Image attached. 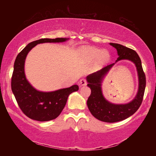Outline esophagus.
<instances>
[{
    "label": "esophagus",
    "mask_w": 156,
    "mask_h": 156,
    "mask_svg": "<svg viewBox=\"0 0 156 156\" xmlns=\"http://www.w3.org/2000/svg\"><path fill=\"white\" fill-rule=\"evenodd\" d=\"M80 84H81L82 86H84V85H86L87 84V80L86 79H81L80 80Z\"/></svg>",
    "instance_id": "obj_1"
}]
</instances>
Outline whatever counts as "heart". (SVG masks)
<instances>
[{"mask_svg":"<svg viewBox=\"0 0 156 156\" xmlns=\"http://www.w3.org/2000/svg\"><path fill=\"white\" fill-rule=\"evenodd\" d=\"M78 54L83 58L88 61H92L100 58L101 61H106L109 58V55L107 51L102 49L90 47H82L78 49Z\"/></svg>","mask_w":156,"mask_h":156,"instance_id":"heart-1","label":"heart"}]
</instances>
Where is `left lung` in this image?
Masks as SVG:
<instances>
[{
    "label": "left lung",
    "instance_id": "left-lung-1",
    "mask_svg": "<svg viewBox=\"0 0 156 156\" xmlns=\"http://www.w3.org/2000/svg\"><path fill=\"white\" fill-rule=\"evenodd\" d=\"M110 44L117 49L119 56L115 62L120 60L126 59L135 63L139 78L138 94L131 102L125 105L112 104L105 100L101 91V82L105 75L115 64L113 63L87 77V86L91 91L87 104L91 114L98 120L106 122H115L125 120L136 112L140 107L146 87V76L142 67L141 60L136 51L120 44L110 43Z\"/></svg>",
    "mask_w": 156,
    "mask_h": 156
}]
</instances>
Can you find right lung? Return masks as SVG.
<instances>
[{
    "instance_id": "add662e5",
    "label": "right lung",
    "mask_w": 156,
    "mask_h": 156,
    "mask_svg": "<svg viewBox=\"0 0 156 156\" xmlns=\"http://www.w3.org/2000/svg\"><path fill=\"white\" fill-rule=\"evenodd\" d=\"M67 38H41L29 43L15 60L12 77V90L20 109L25 115L41 122L54 120L64 109L69 95L78 90L74 84L70 87L51 92H42L34 89L26 79L24 65L29 51L36 44L44 43H60Z\"/></svg>"
}]
</instances>
